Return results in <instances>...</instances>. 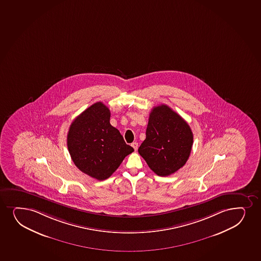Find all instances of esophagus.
<instances>
[{"mask_svg": "<svg viewBox=\"0 0 261 261\" xmlns=\"http://www.w3.org/2000/svg\"><path fill=\"white\" fill-rule=\"evenodd\" d=\"M138 143L137 142H133L132 143V147H134V149H135V151L137 150L138 149Z\"/></svg>", "mask_w": 261, "mask_h": 261, "instance_id": "esophagus-1", "label": "esophagus"}]
</instances>
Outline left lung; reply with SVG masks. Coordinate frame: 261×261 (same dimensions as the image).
Segmentation results:
<instances>
[{
  "label": "left lung",
  "mask_w": 261,
  "mask_h": 261,
  "mask_svg": "<svg viewBox=\"0 0 261 261\" xmlns=\"http://www.w3.org/2000/svg\"><path fill=\"white\" fill-rule=\"evenodd\" d=\"M192 145L189 124L169 107L161 105L151 111L146 139L138 152L156 175L168 176L184 167Z\"/></svg>",
  "instance_id": "left-lung-1"
}]
</instances>
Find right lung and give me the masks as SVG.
Wrapping results in <instances>:
<instances>
[{
	"instance_id": "1",
	"label": "right lung",
	"mask_w": 261,
	"mask_h": 261,
	"mask_svg": "<svg viewBox=\"0 0 261 261\" xmlns=\"http://www.w3.org/2000/svg\"><path fill=\"white\" fill-rule=\"evenodd\" d=\"M110 110L97 102L71 123L67 147L77 169L97 180L110 177L124 158L134 152L120 131L110 124Z\"/></svg>"
}]
</instances>
